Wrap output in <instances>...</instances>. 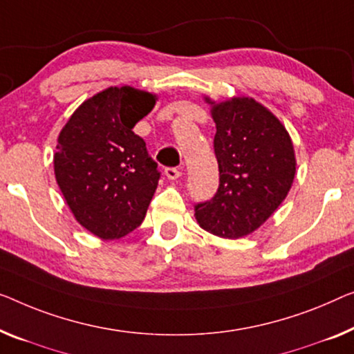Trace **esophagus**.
<instances>
[{"instance_id":"34e87169","label":"esophagus","mask_w":354,"mask_h":354,"mask_svg":"<svg viewBox=\"0 0 354 354\" xmlns=\"http://www.w3.org/2000/svg\"><path fill=\"white\" fill-rule=\"evenodd\" d=\"M181 175H183L181 168H167V170H165V176L168 179H171V181H173V179H178Z\"/></svg>"}]
</instances>
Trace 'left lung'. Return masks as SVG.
Returning <instances> with one entry per match:
<instances>
[{
    "label": "left lung",
    "mask_w": 354,
    "mask_h": 354,
    "mask_svg": "<svg viewBox=\"0 0 354 354\" xmlns=\"http://www.w3.org/2000/svg\"><path fill=\"white\" fill-rule=\"evenodd\" d=\"M213 104L219 187L195 205L200 227L223 239L259 229L289 192L295 175L291 136L267 108L250 97Z\"/></svg>",
    "instance_id": "left-lung-1"
}]
</instances>
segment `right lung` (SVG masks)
Instances as JSON below:
<instances>
[{"label":"right lung","instance_id":"add662e5","mask_svg":"<svg viewBox=\"0 0 354 354\" xmlns=\"http://www.w3.org/2000/svg\"><path fill=\"white\" fill-rule=\"evenodd\" d=\"M156 100L129 86L109 87L86 100L59 135L57 184L77 223L103 240L138 227L159 184L157 163L133 131Z\"/></svg>","mask_w":354,"mask_h":354}]
</instances>
